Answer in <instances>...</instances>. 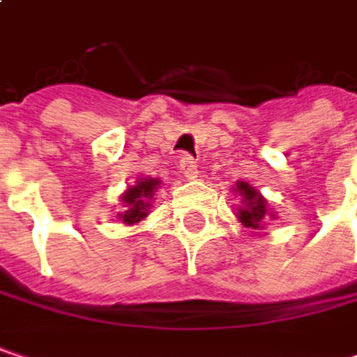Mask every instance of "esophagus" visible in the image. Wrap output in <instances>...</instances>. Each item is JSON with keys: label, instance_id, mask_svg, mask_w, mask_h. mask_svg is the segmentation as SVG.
<instances>
[{"label": "esophagus", "instance_id": "obj_1", "mask_svg": "<svg viewBox=\"0 0 357 357\" xmlns=\"http://www.w3.org/2000/svg\"><path fill=\"white\" fill-rule=\"evenodd\" d=\"M179 169H181V174L188 179L198 178V165L194 163V159L190 155H181L179 157Z\"/></svg>", "mask_w": 357, "mask_h": 357}]
</instances>
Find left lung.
Here are the masks:
<instances>
[{"mask_svg":"<svg viewBox=\"0 0 357 357\" xmlns=\"http://www.w3.org/2000/svg\"><path fill=\"white\" fill-rule=\"evenodd\" d=\"M238 192L244 196V208H240L238 219L252 229H260V225L271 215L266 208V200L246 181H238Z\"/></svg>","mask_w":357,"mask_h":357,"instance_id":"1","label":"left lung"}]
</instances>
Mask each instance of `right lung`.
Here are the masks:
<instances>
[{
  "label": "right lung",
  "mask_w": 357,
  "mask_h": 357,
  "mask_svg": "<svg viewBox=\"0 0 357 357\" xmlns=\"http://www.w3.org/2000/svg\"><path fill=\"white\" fill-rule=\"evenodd\" d=\"M159 185L157 179H140L136 185L128 188L126 194L121 196L126 211L119 215L123 223H138L140 219L146 217V208L151 206V198L155 188Z\"/></svg>",
  "instance_id": "obj_1"
}]
</instances>
